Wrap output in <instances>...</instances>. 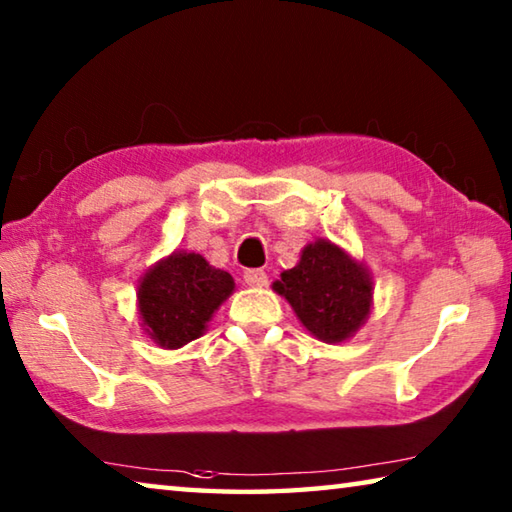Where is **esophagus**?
Returning <instances> with one entry per match:
<instances>
[{
  "mask_svg": "<svg viewBox=\"0 0 512 512\" xmlns=\"http://www.w3.org/2000/svg\"><path fill=\"white\" fill-rule=\"evenodd\" d=\"M244 282L248 287H266L268 275L266 271H262V268H250V271L244 273Z\"/></svg>",
  "mask_w": 512,
  "mask_h": 512,
  "instance_id": "1",
  "label": "esophagus"
}]
</instances>
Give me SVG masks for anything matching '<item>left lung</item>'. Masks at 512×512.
<instances>
[{"label":"left lung","instance_id":"left-lung-1","mask_svg":"<svg viewBox=\"0 0 512 512\" xmlns=\"http://www.w3.org/2000/svg\"><path fill=\"white\" fill-rule=\"evenodd\" d=\"M280 277L273 289L289 300L300 323L320 341H345L368 316L372 298L368 273L329 241L309 244L298 266Z\"/></svg>","mask_w":512,"mask_h":512}]
</instances>
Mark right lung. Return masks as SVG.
<instances>
[{
  "mask_svg": "<svg viewBox=\"0 0 512 512\" xmlns=\"http://www.w3.org/2000/svg\"><path fill=\"white\" fill-rule=\"evenodd\" d=\"M235 280L196 253H173L140 282V314L146 332L162 348L176 350L205 332Z\"/></svg>",
  "mask_w": 512,
  "mask_h": 512,
  "instance_id": "1",
  "label": "right lung"
}]
</instances>
